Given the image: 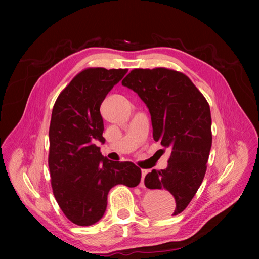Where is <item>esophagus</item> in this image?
I'll return each mask as SVG.
<instances>
[{
    "label": "esophagus",
    "mask_w": 259,
    "mask_h": 259,
    "mask_svg": "<svg viewBox=\"0 0 259 259\" xmlns=\"http://www.w3.org/2000/svg\"><path fill=\"white\" fill-rule=\"evenodd\" d=\"M149 173V169H145V168H143L142 169V182H140V187L142 188H145V183H144V179H145V176L147 175Z\"/></svg>",
    "instance_id": "obj_1"
}]
</instances>
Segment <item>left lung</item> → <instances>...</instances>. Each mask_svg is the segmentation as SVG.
Instances as JSON below:
<instances>
[{
  "mask_svg": "<svg viewBox=\"0 0 259 259\" xmlns=\"http://www.w3.org/2000/svg\"><path fill=\"white\" fill-rule=\"evenodd\" d=\"M122 85L138 94L151 114L153 139L170 148L165 169L145 177L149 189L167 190L175 199L168 216L188 206L206 171L211 147L209 105L186 74L166 68L134 69Z\"/></svg>",
  "mask_w": 259,
  "mask_h": 259,
  "instance_id": "8db88e82",
  "label": "left lung"
}]
</instances>
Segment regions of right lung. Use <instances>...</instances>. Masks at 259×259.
<instances>
[{
  "mask_svg": "<svg viewBox=\"0 0 259 259\" xmlns=\"http://www.w3.org/2000/svg\"><path fill=\"white\" fill-rule=\"evenodd\" d=\"M127 69L89 68L77 73L54 105L50 125L49 167L53 193L70 222L91 226L104 216L112 187L140 183L132 162L110 161L96 142L105 143L100 105Z\"/></svg>",
  "mask_w": 259,
  "mask_h": 259,
  "instance_id": "add662e5",
  "label": "right lung"
}]
</instances>
